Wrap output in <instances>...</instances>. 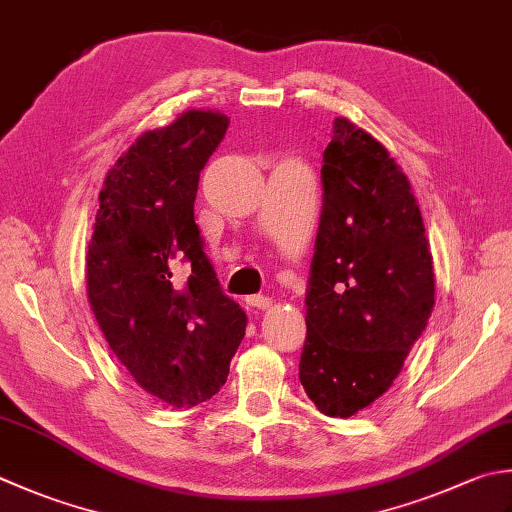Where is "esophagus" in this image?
<instances>
[{"mask_svg": "<svg viewBox=\"0 0 512 512\" xmlns=\"http://www.w3.org/2000/svg\"><path fill=\"white\" fill-rule=\"evenodd\" d=\"M246 302L259 310H266L273 306V299H270L268 295H250V297H246Z\"/></svg>", "mask_w": 512, "mask_h": 512, "instance_id": "1", "label": "esophagus"}]
</instances>
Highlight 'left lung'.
<instances>
[{
	"label": "left lung",
	"instance_id": "8db88e82",
	"mask_svg": "<svg viewBox=\"0 0 512 512\" xmlns=\"http://www.w3.org/2000/svg\"><path fill=\"white\" fill-rule=\"evenodd\" d=\"M322 162L299 382L324 415L350 417L393 386L433 313L435 273L413 190L373 135L337 117Z\"/></svg>",
	"mask_w": 512,
	"mask_h": 512
}]
</instances>
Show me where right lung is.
Returning a JSON list of instances; mask_svg holds the SVG:
<instances>
[{
	"label": "right lung",
	"mask_w": 512,
	"mask_h": 512,
	"mask_svg": "<svg viewBox=\"0 0 512 512\" xmlns=\"http://www.w3.org/2000/svg\"><path fill=\"white\" fill-rule=\"evenodd\" d=\"M228 124L215 110H186L139 135L106 175L88 244V302L108 346L146 393L175 408L226 384L246 335V313L224 295L195 224L199 173Z\"/></svg>",
	"instance_id": "add662e5"
}]
</instances>
